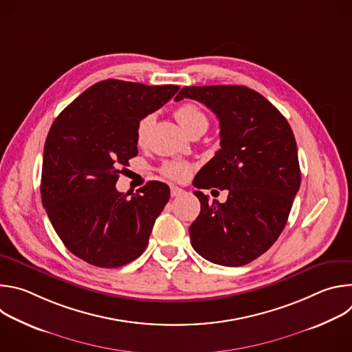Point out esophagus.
<instances>
[{"instance_id": "obj_1", "label": "esophagus", "mask_w": 352, "mask_h": 352, "mask_svg": "<svg viewBox=\"0 0 352 352\" xmlns=\"http://www.w3.org/2000/svg\"><path fill=\"white\" fill-rule=\"evenodd\" d=\"M184 193V190L175 185H171V196L173 197H177V196H181Z\"/></svg>"}]
</instances>
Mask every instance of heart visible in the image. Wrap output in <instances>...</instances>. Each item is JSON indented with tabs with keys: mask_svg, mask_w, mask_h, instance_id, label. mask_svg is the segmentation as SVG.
<instances>
[{
	"mask_svg": "<svg viewBox=\"0 0 352 352\" xmlns=\"http://www.w3.org/2000/svg\"><path fill=\"white\" fill-rule=\"evenodd\" d=\"M174 116H175L177 121L179 122V125L189 135H192L197 131H206L209 126L208 116L193 103H184V104L178 106ZM153 124H155V114H147L139 120V122L136 125V143L142 146L146 143L148 131L153 126ZM190 171H192V167L182 162H170L162 167V173L174 181H184L185 178H188Z\"/></svg>",
	"mask_w": 352,
	"mask_h": 352,
	"instance_id": "heart-1",
	"label": "heart"
}]
</instances>
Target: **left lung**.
I'll return each instance as SVG.
<instances>
[{
  "label": "left lung",
  "instance_id": "8db88e82",
  "mask_svg": "<svg viewBox=\"0 0 352 352\" xmlns=\"http://www.w3.org/2000/svg\"><path fill=\"white\" fill-rule=\"evenodd\" d=\"M185 97L204 103L220 122L221 148L193 185L228 189L224 204L193 192L200 213L189 227L190 243L212 263L243 266L280 236L299 189L292 129L267 98L246 86H186L175 102Z\"/></svg>",
  "mask_w": 352,
  "mask_h": 352
}]
</instances>
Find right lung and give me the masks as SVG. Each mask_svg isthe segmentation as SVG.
Returning <instances> with one entry per match:
<instances>
[{
	"label": "right lung",
	"mask_w": 352,
	"mask_h": 352,
	"mask_svg": "<svg viewBox=\"0 0 352 352\" xmlns=\"http://www.w3.org/2000/svg\"><path fill=\"white\" fill-rule=\"evenodd\" d=\"M178 90L175 85L102 80L78 96L50 128L41 202L69 252L89 265L120 267L144 252L170 188L150 181L128 196L116 184L138 155L139 120Z\"/></svg>",
	"instance_id": "1"
}]
</instances>
